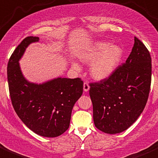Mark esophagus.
Segmentation results:
<instances>
[{
	"mask_svg": "<svg viewBox=\"0 0 158 158\" xmlns=\"http://www.w3.org/2000/svg\"><path fill=\"white\" fill-rule=\"evenodd\" d=\"M89 89V85L87 82H85L83 84V90L84 92H88Z\"/></svg>",
	"mask_w": 158,
	"mask_h": 158,
	"instance_id": "esophagus-1",
	"label": "esophagus"
}]
</instances>
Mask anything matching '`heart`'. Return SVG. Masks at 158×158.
Instances as JSON below:
<instances>
[{"label":"heart","mask_w":158,"mask_h":158,"mask_svg":"<svg viewBox=\"0 0 158 158\" xmlns=\"http://www.w3.org/2000/svg\"><path fill=\"white\" fill-rule=\"evenodd\" d=\"M123 56V49L119 45H112L109 42L98 41L92 44L80 55V59L85 64L94 63L90 68V75L97 81L110 77L119 67ZM73 67L79 69L76 62Z\"/></svg>","instance_id":"heart-1"}]
</instances>
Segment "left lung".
<instances>
[{
	"label": "left lung",
	"instance_id": "obj_1",
	"mask_svg": "<svg viewBox=\"0 0 158 158\" xmlns=\"http://www.w3.org/2000/svg\"><path fill=\"white\" fill-rule=\"evenodd\" d=\"M151 82V55L134 37V47L126 62L108 79L91 84L89 96L96 127L110 134L128 129L146 106Z\"/></svg>",
	"mask_w": 158,
	"mask_h": 158
}]
</instances>
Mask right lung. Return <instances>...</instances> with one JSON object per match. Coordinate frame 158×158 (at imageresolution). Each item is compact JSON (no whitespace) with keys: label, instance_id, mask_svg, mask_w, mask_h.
<instances>
[{"label":"right lung","instance_id":"obj_1","mask_svg":"<svg viewBox=\"0 0 158 158\" xmlns=\"http://www.w3.org/2000/svg\"><path fill=\"white\" fill-rule=\"evenodd\" d=\"M38 37H27L15 48L7 64V81L12 105L21 121L38 135L56 137L68 130L72 110L83 90L79 78L58 77L35 83L23 75L19 61Z\"/></svg>","mask_w":158,"mask_h":158}]
</instances>
